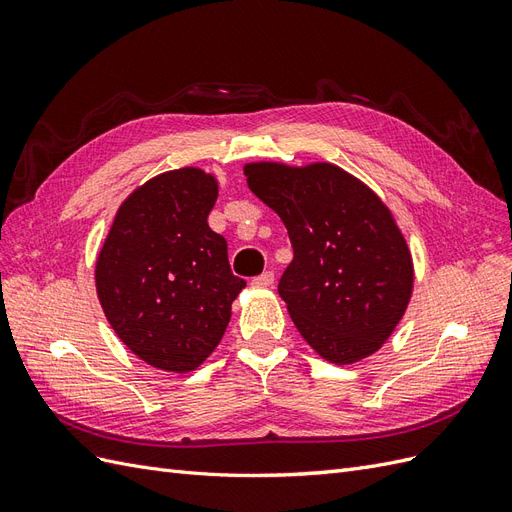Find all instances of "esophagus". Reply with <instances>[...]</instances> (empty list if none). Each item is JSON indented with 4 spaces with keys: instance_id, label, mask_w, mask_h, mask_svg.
Segmentation results:
<instances>
[{
    "instance_id": "34e87169",
    "label": "esophagus",
    "mask_w": 512,
    "mask_h": 512,
    "mask_svg": "<svg viewBox=\"0 0 512 512\" xmlns=\"http://www.w3.org/2000/svg\"><path fill=\"white\" fill-rule=\"evenodd\" d=\"M273 282H275V273H273V271L260 273V275H256L254 280H252V284H254V286H271Z\"/></svg>"
}]
</instances>
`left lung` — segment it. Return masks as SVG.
Listing matches in <instances>:
<instances>
[{
    "label": "left lung",
    "instance_id": "left-lung-1",
    "mask_svg": "<svg viewBox=\"0 0 512 512\" xmlns=\"http://www.w3.org/2000/svg\"><path fill=\"white\" fill-rule=\"evenodd\" d=\"M250 190L280 215L294 250L277 292L294 327L324 359L374 354L412 294V258L391 211L333 164L245 166Z\"/></svg>",
    "mask_w": 512,
    "mask_h": 512
}]
</instances>
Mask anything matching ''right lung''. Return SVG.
Listing matches in <instances>:
<instances>
[{
	"label": "right lung",
	"instance_id": "right-lung-1",
	"mask_svg": "<svg viewBox=\"0 0 512 512\" xmlns=\"http://www.w3.org/2000/svg\"><path fill=\"white\" fill-rule=\"evenodd\" d=\"M215 198L218 181L200 168L149 179L119 207L96 262L98 299L121 342L177 374L220 344L245 288L207 224Z\"/></svg>",
	"mask_w": 512,
	"mask_h": 512
}]
</instances>
